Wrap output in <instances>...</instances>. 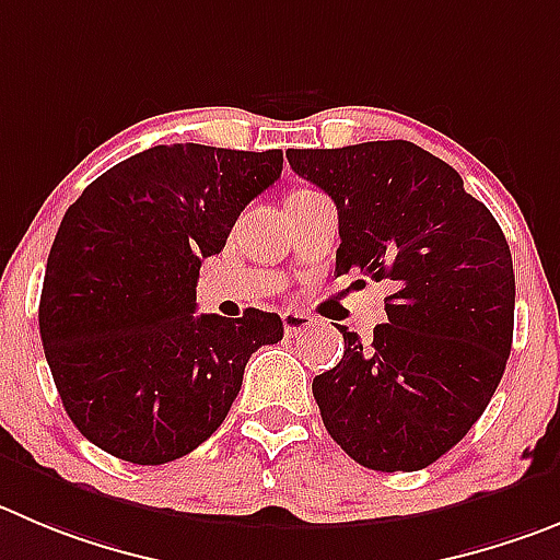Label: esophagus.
Here are the masks:
<instances>
[{
    "mask_svg": "<svg viewBox=\"0 0 560 560\" xmlns=\"http://www.w3.org/2000/svg\"><path fill=\"white\" fill-rule=\"evenodd\" d=\"M281 320H284V331L290 334V337H298V334H304L317 326V320L312 315H306V312H292V310H287L284 315H281Z\"/></svg>",
    "mask_w": 560,
    "mask_h": 560,
    "instance_id": "obj_1",
    "label": "esophagus"
}]
</instances>
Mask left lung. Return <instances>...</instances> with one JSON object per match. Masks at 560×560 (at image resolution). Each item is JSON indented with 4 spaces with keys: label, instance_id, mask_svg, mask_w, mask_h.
<instances>
[{
    "label": "left lung",
    "instance_id": "obj_1",
    "mask_svg": "<svg viewBox=\"0 0 560 560\" xmlns=\"http://www.w3.org/2000/svg\"><path fill=\"white\" fill-rule=\"evenodd\" d=\"M287 160L337 203L334 276L392 287L386 323L368 342L339 326L342 362L312 381L323 425L368 469L428 467L467 436L509 362L503 229L447 162L409 140L290 149Z\"/></svg>",
    "mask_w": 560,
    "mask_h": 560
}]
</instances>
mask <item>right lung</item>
I'll return each instance as SVG.
<instances>
[{
  "mask_svg": "<svg viewBox=\"0 0 560 560\" xmlns=\"http://www.w3.org/2000/svg\"><path fill=\"white\" fill-rule=\"evenodd\" d=\"M284 154L154 145L104 171L62 215L40 292V339L66 415L104 453L168 464L226 420L250 353L284 337L273 312L196 315L221 254Z\"/></svg>",
  "mask_w": 560,
  "mask_h": 560,
  "instance_id": "obj_1",
  "label": "right lung"
}]
</instances>
